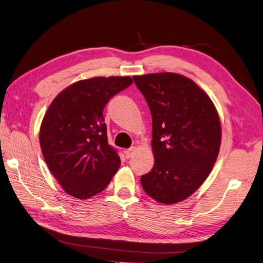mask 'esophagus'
Listing matches in <instances>:
<instances>
[{"instance_id":"34e87169","label":"esophagus","mask_w":263,"mask_h":263,"mask_svg":"<svg viewBox=\"0 0 263 263\" xmlns=\"http://www.w3.org/2000/svg\"><path fill=\"white\" fill-rule=\"evenodd\" d=\"M135 153H136V148H135V147H132V148H129V149L125 150V155H126V158H127V159L132 158V157L135 155Z\"/></svg>"}]
</instances>
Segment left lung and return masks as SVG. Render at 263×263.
I'll use <instances>...</instances> for the list:
<instances>
[{
  "label": "left lung",
  "instance_id": "left-lung-1",
  "mask_svg": "<svg viewBox=\"0 0 263 263\" xmlns=\"http://www.w3.org/2000/svg\"><path fill=\"white\" fill-rule=\"evenodd\" d=\"M153 117L154 168L140 178L155 201L171 205L192 195L218 157L220 119L211 98L191 79L173 72L134 76Z\"/></svg>",
  "mask_w": 263,
  "mask_h": 263
}]
</instances>
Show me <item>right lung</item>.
<instances>
[{"label": "right lung", "mask_w": 263, "mask_h": 263, "mask_svg": "<svg viewBox=\"0 0 263 263\" xmlns=\"http://www.w3.org/2000/svg\"><path fill=\"white\" fill-rule=\"evenodd\" d=\"M133 83L130 77H94L72 83L53 99L39 142L52 176L69 195L86 200L102 192L121 159L107 142L103 109Z\"/></svg>", "instance_id": "right-lung-1"}]
</instances>
